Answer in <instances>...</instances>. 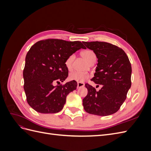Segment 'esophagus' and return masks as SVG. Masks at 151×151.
Listing matches in <instances>:
<instances>
[{
  "label": "esophagus",
  "instance_id": "34e87169",
  "mask_svg": "<svg viewBox=\"0 0 151 151\" xmlns=\"http://www.w3.org/2000/svg\"><path fill=\"white\" fill-rule=\"evenodd\" d=\"M84 86V84L83 83H77V88H81V87H83Z\"/></svg>",
  "mask_w": 151,
  "mask_h": 151
}]
</instances>
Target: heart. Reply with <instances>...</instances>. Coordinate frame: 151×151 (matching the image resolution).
I'll return each mask as SVG.
<instances>
[{
  "label": "heart",
  "instance_id": "1",
  "mask_svg": "<svg viewBox=\"0 0 151 151\" xmlns=\"http://www.w3.org/2000/svg\"><path fill=\"white\" fill-rule=\"evenodd\" d=\"M81 54L82 56L86 58L89 63L94 60H96V57L95 53L91 50H86L82 52ZM73 60H74V55H69L66 58L65 61V65L68 70H70L72 68ZM89 77V74H86V73L76 71L71 73L69 76V79L71 81H75L79 82V83H82V82H84L88 79Z\"/></svg>",
  "mask_w": 151,
  "mask_h": 151
}]
</instances>
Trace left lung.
Wrapping results in <instances>:
<instances>
[{
  "mask_svg": "<svg viewBox=\"0 0 151 151\" xmlns=\"http://www.w3.org/2000/svg\"><path fill=\"white\" fill-rule=\"evenodd\" d=\"M93 50L98 58L94 77L96 84H102L96 91L86 84L88 93L83 100L84 110L89 114L108 116L116 113L127 98L131 87V63L123 50L116 45L104 42H83Z\"/></svg>",
  "mask_w": 151,
  "mask_h": 151,
  "instance_id": "8db88e82",
  "label": "left lung"
}]
</instances>
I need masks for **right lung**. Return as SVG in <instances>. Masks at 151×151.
Returning a JSON list of instances; mask_svg holds the SVG:
<instances>
[{
  "label": "right lung",
  "instance_id": "obj_1",
  "mask_svg": "<svg viewBox=\"0 0 151 151\" xmlns=\"http://www.w3.org/2000/svg\"><path fill=\"white\" fill-rule=\"evenodd\" d=\"M81 48L86 47L79 41L59 39L40 40L31 47L23 70L24 89L27 102L35 111L56 113L63 109L67 96L76 89L77 83L72 81L56 86L53 83L65 80L66 58Z\"/></svg>",
  "mask_w": 151,
  "mask_h": 151
}]
</instances>
